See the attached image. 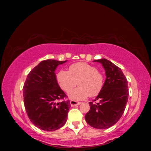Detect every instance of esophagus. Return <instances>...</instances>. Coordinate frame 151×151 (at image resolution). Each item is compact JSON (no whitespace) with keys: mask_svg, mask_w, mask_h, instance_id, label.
<instances>
[{"mask_svg":"<svg viewBox=\"0 0 151 151\" xmlns=\"http://www.w3.org/2000/svg\"><path fill=\"white\" fill-rule=\"evenodd\" d=\"M70 105H71V106H78V105H79V104H81V103H80V102L75 101H70Z\"/></svg>","mask_w":151,"mask_h":151,"instance_id":"esophagus-1","label":"esophagus"}]
</instances>
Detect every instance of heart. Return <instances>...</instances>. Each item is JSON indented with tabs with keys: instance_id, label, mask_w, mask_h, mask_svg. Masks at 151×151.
Wrapping results in <instances>:
<instances>
[{
	"instance_id": "1",
	"label": "heart",
	"mask_w": 151,
	"mask_h": 151,
	"mask_svg": "<svg viewBox=\"0 0 151 151\" xmlns=\"http://www.w3.org/2000/svg\"><path fill=\"white\" fill-rule=\"evenodd\" d=\"M60 87L66 93L78 83L80 87L68 94L74 101L84 100L91 96H96L101 93L104 86V78L97 68L86 63H77L69 66V71L60 70L57 75Z\"/></svg>"
}]
</instances>
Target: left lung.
<instances>
[{"mask_svg":"<svg viewBox=\"0 0 151 151\" xmlns=\"http://www.w3.org/2000/svg\"><path fill=\"white\" fill-rule=\"evenodd\" d=\"M94 61L103 66L106 80L95 100L89 103L90 111L86 114L85 120L92 127L105 129L117 122L124 113L129 98V86L123 73L114 64L105 58Z\"/></svg>","mask_w":151,"mask_h":151,"instance_id":"obj_1","label":"left lung"}]
</instances>
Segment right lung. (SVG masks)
I'll return each mask as SVG.
<instances>
[{
    "mask_svg": "<svg viewBox=\"0 0 151 151\" xmlns=\"http://www.w3.org/2000/svg\"><path fill=\"white\" fill-rule=\"evenodd\" d=\"M66 62L45 60L36 66L28 75L23 86L24 104L32 124L46 131L64 126L70 106L65 100L66 94L57 81L55 69Z\"/></svg>",
    "mask_w": 151,
    "mask_h": 151,
    "instance_id": "add662e5",
    "label": "right lung"
}]
</instances>
